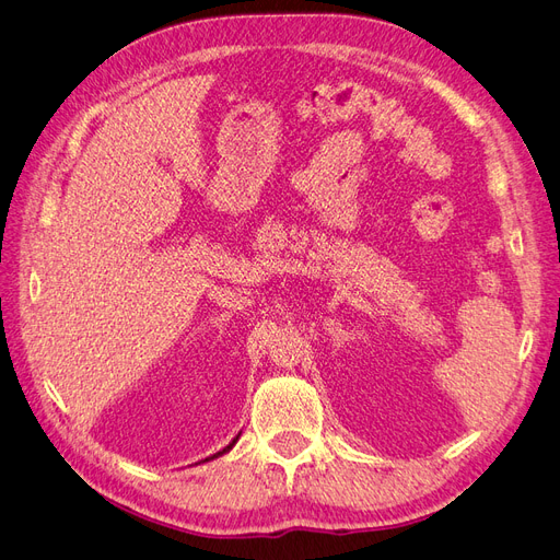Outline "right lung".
I'll list each match as a JSON object with an SVG mask.
<instances>
[{
	"instance_id": "obj_1",
	"label": "right lung",
	"mask_w": 560,
	"mask_h": 560,
	"mask_svg": "<svg viewBox=\"0 0 560 560\" xmlns=\"http://www.w3.org/2000/svg\"><path fill=\"white\" fill-rule=\"evenodd\" d=\"M238 436H241V434H238ZM238 436H235V439H233V442H231V444H229V446H226V448H222V451H219V453H214V455H210V457H206V460H214V457H219V455H224V453H229V451H231V448H233V446H235V442H238Z\"/></svg>"
}]
</instances>
